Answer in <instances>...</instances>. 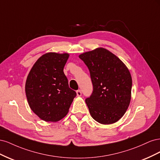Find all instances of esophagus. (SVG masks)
Masks as SVG:
<instances>
[{
	"label": "esophagus",
	"instance_id": "34e87169",
	"mask_svg": "<svg viewBox=\"0 0 160 160\" xmlns=\"http://www.w3.org/2000/svg\"><path fill=\"white\" fill-rule=\"evenodd\" d=\"M82 93H81V90H77V95L78 97H80Z\"/></svg>",
	"mask_w": 160,
	"mask_h": 160
}]
</instances>
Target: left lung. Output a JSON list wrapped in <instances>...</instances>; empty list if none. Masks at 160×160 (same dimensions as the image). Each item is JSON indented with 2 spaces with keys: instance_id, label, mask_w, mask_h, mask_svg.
<instances>
[{
  "instance_id": "8db88e82",
  "label": "left lung",
  "mask_w": 160,
  "mask_h": 160,
  "mask_svg": "<svg viewBox=\"0 0 160 160\" xmlns=\"http://www.w3.org/2000/svg\"><path fill=\"white\" fill-rule=\"evenodd\" d=\"M88 67L93 92L85 102L90 114L101 124L122 118L131 100L132 79L128 69L118 57L103 48L79 56Z\"/></svg>"
}]
</instances>
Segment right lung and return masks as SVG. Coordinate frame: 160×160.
Segmentation results:
<instances>
[{"label": "right lung", "mask_w": 160, "mask_h": 160, "mask_svg": "<svg viewBox=\"0 0 160 160\" xmlns=\"http://www.w3.org/2000/svg\"><path fill=\"white\" fill-rule=\"evenodd\" d=\"M68 58L67 53L43 55L27 77L25 92L28 105L34 113L46 122L63 118L77 95L69 88L63 72Z\"/></svg>", "instance_id": "add662e5"}]
</instances>
